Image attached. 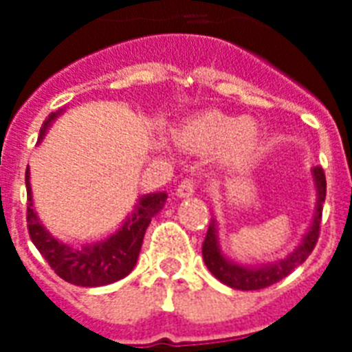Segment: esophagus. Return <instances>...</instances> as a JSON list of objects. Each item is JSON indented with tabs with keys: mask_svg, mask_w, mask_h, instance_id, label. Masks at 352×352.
<instances>
[{
	"mask_svg": "<svg viewBox=\"0 0 352 352\" xmlns=\"http://www.w3.org/2000/svg\"><path fill=\"white\" fill-rule=\"evenodd\" d=\"M193 193H195V182L192 179H184L181 181V184L177 186V195L179 197H192Z\"/></svg>",
	"mask_w": 352,
	"mask_h": 352,
	"instance_id": "1",
	"label": "esophagus"
}]
</instances>
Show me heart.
<instances>
[{
    "mask_svg": "<svg viewBox=\"0 0 352 352\" xmlns=\"http://www.w3.org/2000/svg\"><path fill=\"white\" fill-rule=\"evenodd\" d=\"M177 144L186 151L203 153L217 146L226 164L250 159L259 144V129L248 118H234L219 111H206L188 118L175 133Z\"/></svg>",
    "mask_w": 352,
    "mask_h": 352,
    "instance_id": "1",
    "label": "heart"
}]
</instances>
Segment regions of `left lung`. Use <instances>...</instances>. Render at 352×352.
<instances>
[{
  "label": "left lung",
  "mask_w": 352,
  "mask_h": 352,
  "mask_svg": "<svg viewBox=\"0 0 352 352\" xmlns=\"http://www.w3.org/2000/svg\"><path fill=\"white\" fill-rule=\"evenodd\" d=\"M312 177L316 182L318 192V203H316V215L312 219V225L309 228L301 245L294 252H290L285 259H279L276 263H268L261 267H245V265H237V263L226 259L225 254L219 248V239H217V225L215 219H212L206 232L203 243V259L206 267L215 278L219 279L221 283L228 285L232 289L237 290H259L270 285L278 283L283 278H287L296 267H300L301 263L305 261L307 257L311 256L314 246L320 237V223H322V204L325 203V193H327V181H325V173L320 166L312 170Z\"/></svg>",
  "instance_id": "8db88e82"
}]
</instances>
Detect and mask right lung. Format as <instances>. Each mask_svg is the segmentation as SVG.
I'll use <instances>...</instances> for the list:
<instances>
[{
    "label": "right lung",
    "mask_w": 352,
    "mask_h": 352,
    "mask_svg": "<svg viewBox=\"0 0 352 352\" xmlns=\"http://www.w3.org/2000/svg\"><path fill=\"white\" fill-rule=\"evenodd\" d=\"M62 111L51 113L49 118L43 122L40 140L45 135L47 127L51 126V122ZM25 184H27V199H29L27 228H29L30 239L60 278L71 285H78V287H102V285L115 283L118 279L126 278L135 268L146 228L155 215L162 210L166 199H168L164 192L144 195L138 199L137 208L124 221L120 230L109 235L107 239L98 241L95 245L73 248L49 234L32 210L29 170L25 171Z\"/></svg>",
    "instance_id": "add662e5"
}]
</instances>
